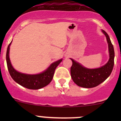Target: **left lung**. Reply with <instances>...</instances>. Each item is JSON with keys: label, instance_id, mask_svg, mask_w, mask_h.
Returning <instances> with one entry per match:
<instances>
[{"label": "left lung", "instance_id": "8db88e82", "mask_svg": "<svg viewBox=\"0 0 121 121\" xmlns=\"http://www.w3.org/2000/svg\"><path fill=\"white\" fill-rule=\"evenodd\" d=\"M102 32L107 38L109 56V60L104 65L91 69L85 67L73 58H70L73 62L70 69L71 76L78 86L86 88L95 87L103 82L111 74L114 65V49L108 34L104 30H102Z\"/></svg>", "mask_w": 121, "mask_h": 121}]
</instances>
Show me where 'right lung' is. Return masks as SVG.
I'll use <instances>...</instances> for the list:
<instances>
[{
    "label": "right lung",
    "instance_id": "add662e5",
    "mask_svg": "<svg viewBox=\"0 0 121 121\" xmlns=\"http://www.w3.org/2000/svg\"><path fill=\"white\" fill-rule=\"evenodd\" d=\"M12 42V41L9 44L7 49L6 62L9 72L13 80L19 85L30 90H39L50 83L53 80L55 69L63 59L54 62L46 70L39 74H28L22 73L16 70L11 64L9 58V51Z\"/></svg>",
    "mask_w": 121,
    "mask_h": 121
}]
</instances>
